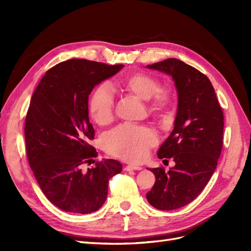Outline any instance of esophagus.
<instances>
[{
  "mask_svg": "<svg viewBox=\"0 0 251 251\" xmlns=\"http://www.w3.org/2000/svg\"><path fill=\"white\" fill-rule=\"evenodd\" d=\"M142 170L141 166H136V165H126L125 168V171L130 172V171H140Z\"/></svg>",
  "mask_w": 251,
  "mask_h": 251,
  "instance_id": "obj_1",
  "label": "esophagus"
}]
</instances>
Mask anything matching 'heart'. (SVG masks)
I'll list each match as a JSON object with an SVG mask.
<instances>
[{
	"instance_id": "b5f03b06",
	"label": "heart",
	"mask_w": 251,
	"mask_h": 251,
	"mask_svg": "<svg viewBox=\"0 0 251 251\" xmlns=\"http://www.w3.org/2000/svg\"><path fill=\"white\" fill-rule=\"evenodd\" d=\"M118 85L148 100L150 112L156 116L170 114L175 105V93L170 87L160 86L155 75L146 72H131L118 79ZM89 112L98 125H107L113 119L115 96L107 85L97 86L89 98ZM157 143L155 132L143 126L123 125L109 132L103 138V148L109 154L123 160L138 163L146 159L149 150Z\"/></svg>"
}]
</instances>
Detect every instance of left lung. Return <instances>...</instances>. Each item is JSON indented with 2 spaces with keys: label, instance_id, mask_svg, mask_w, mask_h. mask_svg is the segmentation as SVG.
<instances>
[{
  "label": "left lung",
  "instance_id": "8db88e82",
  "mask_svg": "<svg viewBox=\"0 0 251 251\" xmlns=\"http://www.w3.org/2000/svg\"><path fill=\"white\" fill-rule=\"evenodd\" d=\"M172 75L178 91L174 130L158 151L160 159L176 165L151 171L155 184L147 194L157 209L172 210L194 201L214 174L223 146L224 115L215 89L206 75L177 58L149 65Z\"/></svg>",
  "mask_w": 251,
  "mask_h": 251
}]
</instances>
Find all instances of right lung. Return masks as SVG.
Segmentation results:
<instances>
[{"label": "right lung", "instance_id": "right-lung-1", "mask_svg": "<svg viewBox=\"0 0 251 251\" xmlns=\"http://www.w3.org/2000/svg\"><path fill=\"white\" fill-rule=\"evenodd\" d=\"M124 65L72 58L50 68L30 100L25 119L26 151L30 168L46 198L73 214L100 209L108 196L109 180L123 165L114 159L93 160L88 100L93 88L116 74Z\"/></svg>", "mask_w": 251, "mask_h": 251}]
</instances>
